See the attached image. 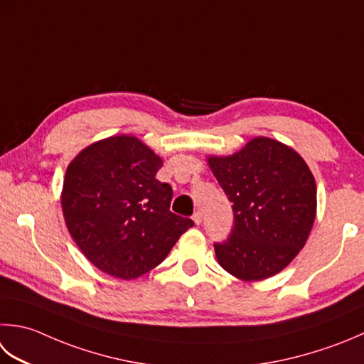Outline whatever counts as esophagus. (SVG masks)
<instances>
[{
  "mask_svg": "<svg viewBox=\"0 0 364 364\" xmlns=\"http://www.w3.org/2000/svg\"><path fill=\"white\" fill-rule=\"evenodd\" d=\"M202 213L200 211H197V213H194V216H192V220H194L196 223V225H200L202 224Z\"/></svg>",
  "mask_w": 364,
  "mask_h": 364,
  "instance_id": "34e87169",
  "label": "esophagus"
}]
</instances>
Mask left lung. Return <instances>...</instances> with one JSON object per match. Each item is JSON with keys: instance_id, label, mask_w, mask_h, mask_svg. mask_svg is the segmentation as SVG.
I'll return each instance as SVG.
<instances>
[{"instance_id": "8db88e82", "label": "left lung", "mask_w": 364, "mask_h": 364, "mask_svg": "<svg viewBox=\"0 0 364 364\" xmlns=\"http://www.w3.org/2000/svg\"><path fill=\"white\" fill-rule=\"evenodd\" d=\"M206 162L233 203L235 225L216 259L237 279L262 281L282 272L304 247L317 213L311 168L294 148L254 137L230 156Z\"/></svg>"}]
</instances>
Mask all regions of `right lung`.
I'll list each match as a JSON object with an SVG mask.
<instances>
[{"label": "right lung", "mask_w": 364, "mask_h": 364, "mask_svg": "<svg viewBox=\"0 0 364 364\" xmlns=\"http://www.w3.org/2000/svg\"><path fill=\"white\" fill-rule=\"evenodd\" d=\"M162 158L134 135L83 148L61 191L66 227L97 269L135 279L158 267L194 223L170 211L172 188L156 180Z\"/></svg>", "instance_id": "right-lung-1"}]
</instances>
